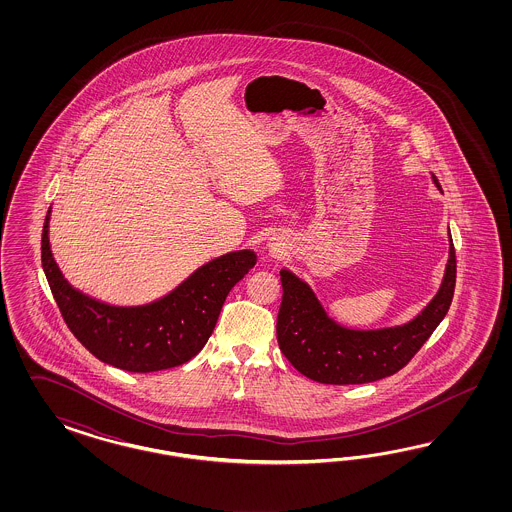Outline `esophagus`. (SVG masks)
I'll return each mask as SVG.
<instances>
[{"label": "esophagus", "mask_w": 512, "mask_h": 512, "mask_svg": "<svg viewBox=\"0 0 512 512\" xmlns=\"http://www.w3.org/2000/svg\"><path fill=\"white\" fill-rule=\"evenodd\" d=\"M268 248L272 249V251H281V249L285 248V244H281V242H276L274 238L268 242Z\"/></svg>", "instance_id": "esophagus-1"}]
</instances>
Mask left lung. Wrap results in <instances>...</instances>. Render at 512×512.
Returning a JSON list of instances; mask_svg holds the SVG:
<instances>
[{"mask_svg":"<svg viewBox=\"0 0 512 512\" xmlns=\"http://www.w3.org/2000/svg\"><path fill=\"white\" fill-rule=\"evenodd\" d=\"M432 182L441 191L434 174ZM279 276L283 298L276 332L281 353L317 383L362 385L400 372L445 319L454 295L456 255L449 231V261L434 298L411 321L381 328L341 325L304 279L289 268Z\"/></svg>","mask_w":512,"mask_h":512,"instance_id":"1","label":"left lung"}]
</instances>
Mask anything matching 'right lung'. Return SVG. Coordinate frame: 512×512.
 Segmentation results:
<instances>
[{
	"label": "right lung",
	"instance_id": "right-lung-1",
	"mask_svg": "<svg viewBox=\"0 0 512 512\" xmlns=\"http://www.w3.org/2000/svg\"><path fill=\"white\" fill-rule=\"evenodd\" d=\"M50 212L43 225L41 261L63 321L93 357L125 372H161L195 357L212 336L229 291L257 263L253 249L229 251L154 302L114 306L65 279L50 249Z\"/></svg>",
	"mask_w": 512,
	"mask_h": 512
}]
</instances>
